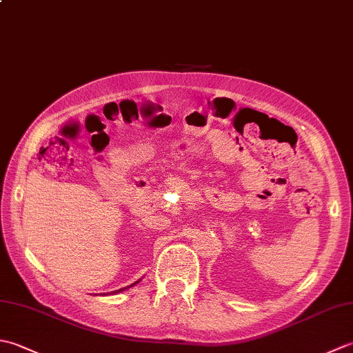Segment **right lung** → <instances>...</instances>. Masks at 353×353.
<instances>
[{
  "label": "right lung",
  "instance_id": "1",
  "mask_svg": "<svg viewBox=\"0 0 353 353\" xmlns=\"http://www.w3.org/2000/svg\"><path fill=\"white\" fill-rule=\"evenodd\" d=\"M139 281H141V279H139ZM139 281H137V282H134V283L129 285V287H124V288H119V290H117V291H112L110 294H118V292H121V291H124V290H129V288H132V287H133V285H137ZM101 296H108V294H101Z\"/></svg>",
  "mask_w": 353,
  "mask_h": 353
}]
</instances>
